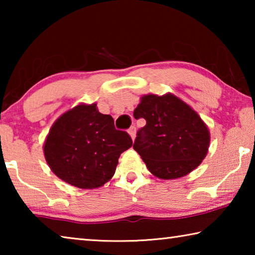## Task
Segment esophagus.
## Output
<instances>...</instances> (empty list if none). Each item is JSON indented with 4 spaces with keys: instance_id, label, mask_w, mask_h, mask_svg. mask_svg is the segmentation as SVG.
<instances>
[{
    "instance_id": "1",
    "label": "esophagus",
    "mask_w": 255,
    "mask_h": 255,
    "mask_svg": "<svg viewBox=\"0 0 255 255\" xmlns=\"http://www.w3.org/2000/svg\"><path fill=\"white\" fill-rule=\"evenodd\" d=\"M128 133H129V135H130L132 140L135 139V137H136V127H135V126H131L130 128H129Z\"/></svg>"
}]
</instances>
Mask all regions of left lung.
<instances>
[{"label": "left lung", "mask_w": 255, "mask_h": 255, "mask_svg": "<svg viewBox=\"0 0 255 255\" xmlns=\"http://www.w3.org/2000/svg\"><path fill=\"white\" fill-rule=\"evenodd\" d=\"M133 117L146 120L137 132L133 149L158 179L182 178L197 169L208 153V127L188 103L174 94L143 96Z\"/></svg>", "instance_id": "left-lung-1"}]
</instances>
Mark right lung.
I'll list each match as a JSON object with an SVG mask.
<instances>
[{"label": "right lung", "instance_id": "obj_1", "mask_svg": "<svg viewBox=\"0 0 255 255\" xmlns=\"http://www.w3.org/2000/svg\"><path fill=\"white\" fill-rule=\"evenodd\" d=\"M132 145L126 131L115 128L97 103H80L56 119L44 143L50 170L64 182L80 189H97L109 182L120 154Z\"/></svg>", "mask_w": 255, "mask_h": 255}]
</instances>
